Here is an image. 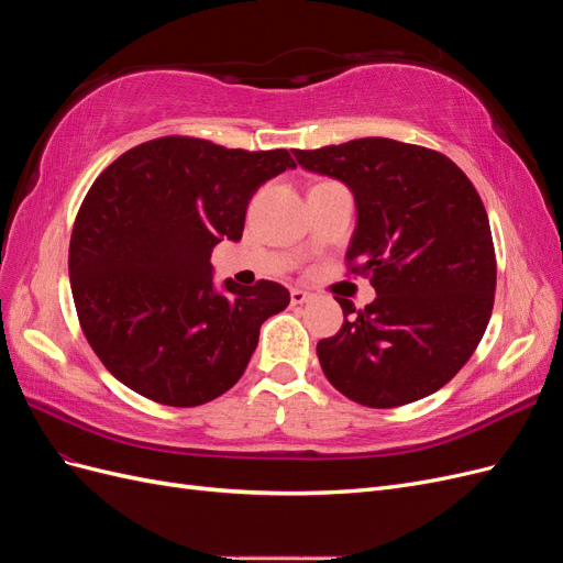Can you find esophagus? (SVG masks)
<instances>
[{
    "mask_svg": "<svg viewBox=\"0 0 563 563\" xmlns=\"http://www.w3.org/2000/svg\"><path fill=\"white\" fill-rule=\"evenodd\" d=\"M310 298H312V294L302 291V288H294V291H291V302L294 305H302V302H308Z\"/></svg>",
    "mask_w": 563,
    "mask_h": 563,
    "instance_id": "34e87169",
    "label": "esophagus"
}]
</instances>
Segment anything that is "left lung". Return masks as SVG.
<instances>
[{"label":"left lung","mask_w":563,"mask_h":563,"mask_svg":"<svg viewBox=\"0 0 563 563\" xmlns=\"http://www.w3.org/2000/svg\"><path fill=\"white\" fill-rule=\"evenodd\" d=\"M294 157L350 187L356 225L347 261L378 294L356 317L338 298L343 329L317 345L329 383L371 408L430 397L465 366L493 310L496 251L474 185L439 152L389 139Z\"/></svg>","instance_id":"8db88e82"}]
</instances>
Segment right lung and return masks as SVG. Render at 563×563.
Returning a JSON list of instances; mask_svg holds the SVG:
<instances>
[{"instance_id":"obj_1","label":"right lung","mask_w":563,"mask_h":563,"mask_svg":"<svg viewBox=\"0 0 563 563\" xmlns=\"http://www.w3.org/2000/svg\"><path fill=\"white\" fill-rule=\"evenodd\" d=\"M296 168L286 150H228L168 135L96 178L70 240V286L89 345L112 376L166 406H199L249 366L277 282L216 284L211 253L240 242L251 197Z\"/></svg>"}]
</instances>
